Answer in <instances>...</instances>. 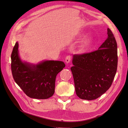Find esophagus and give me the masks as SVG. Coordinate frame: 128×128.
<instances>
[{
  "label": "esophagus",
  "mask_w": 128,
  "mask_h": 128,
  "mask_svg": "<svg viewBox=\"0 0 128 128\" xmlns=\"http://www.w3.org/2000/svg\"><path fill=\"white\" fill-rule=\"evenodd\" d=\"M71 59H72L71 56H67L66 57V58H65V62H66V63H70V61Z\"/></svg>",
  "instance_id": "obj_1"
}]
</instances>
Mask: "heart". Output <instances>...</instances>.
<instances>
[{"mask_svg": "<svg viewBox=\"0 0 128 128\" xmlns=\"http://www.w3.org/2000/svg\"><path fill=\"white\" fill-rule=\"evenodd\" d=\"M93 44L92 40L90 37H86L84 38L80 44V49L82 50H86L89 49Z\"/></svg>", "mask_w": 128, "mask_h": 128, "instance_id": "heart-1", "label": "heart"}]
</instances>
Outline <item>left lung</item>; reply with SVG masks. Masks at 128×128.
Segmentation results:
<instances>
[{
  "mask_svg": "<svg viewBox=\"0 0 128 128\" xmlns=\"http://www.w3.org/2000/svg\"><path fill=\"white\" fill-rule=\"evenodd\" d=\"M107 37L98 50L74 54L70 68L77 96L81 99L95 100L110 87L117 69V44L107 28Z\"/></svg>",
  "mask_w": 128,
  "mask_h": 128,
  "instance_id": "1",
  "label": "left lung"
}]
</instances>
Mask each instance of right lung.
Instances as JSON below:
<instances>
[{"instance_id":"obj_1","label":"right lung","mask_w":128,"mask_h":128,"mask_svg":"<svg viewBox=\"0 0 128 128\" xmlns=\"http://www.w3.org/2000/svg\"><path fill=\"white\" fill-rule=\"evenodd\" d=\"M16 42L12 52L11 71L15 82L30 98L46 99L52 96L55 90L58 74L65 65L59 60H44L35 65L23 62L18 55Z\"/></svg>"}]
</instances>
